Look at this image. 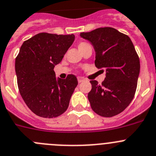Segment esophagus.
<instances>
[{
	"label": "esophagus",
	"mask_w": 156,
	"mask_h": 156,
	"mask_svg": "<svg viewBox=\"0 0 156 156\" xmlns=\"http://www.w3.org/2000/svg\"><path fill=\"white\" fill-rule=\"evenodd\" d=\"M83 81H85V78H82V77H78V83L82 82Z\"/></svg>",
	"instance_id": "esophagus-1"
}]
</instances>
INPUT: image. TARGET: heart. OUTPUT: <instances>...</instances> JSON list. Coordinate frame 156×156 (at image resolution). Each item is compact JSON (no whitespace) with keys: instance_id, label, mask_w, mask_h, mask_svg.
<instances>
[{"instance_id":"obj_1","label":"heart","mask_w":156,"mask_h":156,"mask_svg":"<svg viewBox=\"0 0 156 156\" xmlns=\"http://www.w3.org/2000/svg\"><path fill=\"white\" fill-rule=\"evenodd\" d=\"M86 45H88V44L85 43V42H81V43L78 44V49L81 48L83 47H85V46H86Z\"/></svg>"}]
</instances>
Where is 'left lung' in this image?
I'll use <instances>...</instances> for the list:
<instances>
[{
  "label": "left lung",
  "instance_id": "obj_1",
  "mask_svg": "<svg viewBox=\"0 0 156 156\" xmlns=\"http://www.w3.org/2000/svg\"><path fill=\"white\" fill-rule=\"evenodd\" d=\"M80 36L91 42L95 51L94 65L106 73L101 85L90 81L88 98L91 108L102 117L119 115L132 101L137 88L140 62L133 44L113 27H99Z\"/></svg>",
  "mask_w": 156,
  "mask_h": 156
}]
</instances>
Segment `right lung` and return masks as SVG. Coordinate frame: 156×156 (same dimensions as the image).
<instances>
[{"label":"right lung","instance_id":"obj_1","mask_svg":"<svg viewBox=\"0 0 156 156\" xmlns=\"http://www.w3.org/2000/svg\"><path fill=\"white\" fill-rule=\"evenodd\" d=\"M74 41V34L39 33L20 48L15 59L19 91L30 111L40 117H58L68 108L78 80L74 75L57 79L54 68Z\"/></svg>","mask_w":156,"mask_h":156}]
</instances>
